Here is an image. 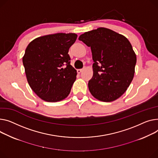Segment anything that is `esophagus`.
<instances>
[{"instance_id": "esophagus-1", "label": "esophagus", "mask_w": 158, "mask_h": 158, "mask_svg": "<svg viewBox=\"0 0 158 158\" xmlns=\"http://www.w3.org/2000/svg\"><path fill=\"white\" fill-rule=\"evenodd\" d=\"M82 71H83V69H77V72L78 73H81Z\"/></svg>"}]
</instances>
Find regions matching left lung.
Masks as SVG:
<instances>
[{
  "label": "left lung",
  "mask_w": 158,
  "mask_h": 158,
  "mask_svg": "<svg viewBox=\"0 0 158 158\" xmlns=\"http://www.w3.org/2000/svg\"><path fill=\"white\" fill-rule=\"evenodd\" d=\"M79 40L91 48L93 75L89 90L98 100L110 102L127 90L135 73L136 56L127 37L100 27L81 35Z\"/></svg>",
  "instance_id": "1"
}]
</instances>
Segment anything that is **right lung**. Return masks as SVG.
<instances>
[{
  "instance_id": "add662e5",
  "label": "right lung",
  "mask_w": 158,
  "mask_h": 158,
  "mask_svg": "<svg viewBox=\"0 0 158 158\" xmlns=\"http://www.w3.org/2000/svg\"><path fill=\"white\" fill-rule=\"evenodd\" d=\"M76 34L57 33L30 42L23 57L27 81L37 95L48 102L65 99L76 79L77 71L68 54Z\"/></svg>"
}]
</instances>
